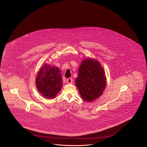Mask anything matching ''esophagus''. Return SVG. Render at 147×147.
Returning <instances> with one entry per match:
<instances>
[{
    "label": "esophagus",
    "instance_id": "obj_1",
    "mask_svg": "<svg viewBox=\"0 0 147 147\" xmlns=\"http://www.w3.org/2000/svg\"><path fill=\"white\" fill-rule=\"evenodd\" d=\"M73 82V80L71 78L67 79V83L68 84H71Z\"/></svg>",
    "mask_w": 147,
    "mask_h": 147
}]
</instances>
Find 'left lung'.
Instances as JSON below:
<instances>
[{"label":"left lung","mask_w":147,"mask_h":147,"mask_svg":"<svg viewBox=\"0 0 147 147\" xmlns=\"http://www.w3.org/2000/svg\"><path fill=\"white\" fill-rule=\"evenodd\" d=\"M78 76L76 85L85 101L91 102L102 94L106 86V78L98 61L90 58L83 60Z\"/></svg>","instance_id":"1"}]
</instances>
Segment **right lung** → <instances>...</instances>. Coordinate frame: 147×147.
<instances>
[{"label": "right lung", "instance_id": "obj_1", "mask_svg": "<svg viewBox=\"0 0 147 147\" xmlns=\"http://www.w3.org/2000/svg\"><path fill=\"white\" fill-rule=\"evenodd\" d=\"M62 80L61 71L57 67L45 64L36 78L38 91L46 98H54L61 90Z\"/></svg>", "mask_w": 147, "mask_h": 147}]
</instances>
